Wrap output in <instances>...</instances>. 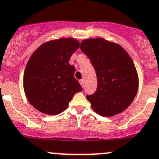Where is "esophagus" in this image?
I'll use <instances>...</instances> for the list:
<instances>
[{
    "instance_id": "34e87169",
    "label": "esophagus",
    "mask_w": 159,
    "mask_h": 159,
    "mask_svg": "<svg viewBox=\"0 0 159 159\" xmlns=\"http://www.w3.org/2000/svg\"><path fill=\"white\" fill-rule=\"evenodd\" d=\"M80 85L82 86V87H84V80H80Z\"/></svg>"
}]
</instances>
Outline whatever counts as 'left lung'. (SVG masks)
<instances>
[{"mask_svg":"<svg viewBox=\"0 0 159 159\" xmlns=\"http://www.w3.org/2000/svg\"><path fill=\"white\" fill-rule=\"evenodd\" d=\"M80 49L90 58L97 75V91L87 96L94 111L112 116L126 110L139 87L137 71L127 51L102 38L84 39Z\"/></svg>","mask_w":159,"mask_h":159,"instance_id":"left-lung-1","label":"left lung"}]
</instances>
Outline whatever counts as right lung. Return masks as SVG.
<instances>
[{
	"instance_id": "right-lung-1",
	"label": "right lung",
	"mask_w": 159,
	"mask_h": 159,
	"mask_svg": "<svg viewBox=\"0 0 159 159\" xmlns=\"http://www.w3.org/2000/svg\"><path fill=\"white\" fill-rule=\"evenodd\" d=\"M80 43L61 38L46 42L32 53L23 74V90L29 102L41 113L57 115L68 108L82 87L74 77L69 59Z\"/></svg>"
}]
</instances>
